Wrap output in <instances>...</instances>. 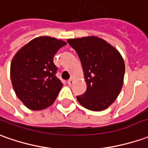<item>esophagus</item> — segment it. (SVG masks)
Wrapping results in <instances>:
<instances>
[{"label": "esophagus", "instance_id": "obj_1", "mask_svg": "<svg viewBox=\"0 0 148 148\" xmlns=\"http://www.w3.org/2000/svg\"><path fill=\"white\" fill-rule=\"evenodd\" d=\"M68 85L69 86H72L73 85V83H74V79H72V78H70V79H69L68 80Z\"/></svg>", "mask_w": 148, "mask_h": 148}]
</instances>
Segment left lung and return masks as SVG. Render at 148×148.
<instances>
[{
	"label": "left lung",
	"mask_w": 148,
	"mask_h": 148,
	"mask_svg": "<svg viewBox=\"0 0 148 148\" xmlns=\"http://www.w3.org/2000/svg\"><path fill=\"white\" fill-rule=\"evenodd\" d=\"M81 61L87 91L77 96L79 103L91 111L109 107L123 85L125 63L120 53L96 36L67 40Z\"/></svg>",
	"instance_id": "obj_1"
}]
</instances>
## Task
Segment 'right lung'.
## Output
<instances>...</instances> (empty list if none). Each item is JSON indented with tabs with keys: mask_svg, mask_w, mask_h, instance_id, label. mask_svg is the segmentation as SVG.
<instances>
[{
	"mask_svg": "<svg viewBox=\"0 0 148 148\" xmlns=\"http://www.w3.org/2000/svg\"><path fill=\"white\" fill-rule=\"evenodd\" d=\"M66 43L49 36L31 40L14 55L10 78L16 95L26 107L42 110L52 105L63 86L57 78L53 57Z\"/></svg>",
	"mask_w": 148,
	"mask_h": 148,
	"instance_id": "right-lung-1",
	"label": "right lung"
}]
</instances>
